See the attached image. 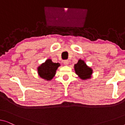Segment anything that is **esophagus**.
<instances>
[{"mask_svg": "<svg viewBox=\"0 0 125 125\" xmlns=\"http://www.w3.org/2000/svg\"><path fill=\"white\" fill-rule=\"evenodd\" d=\"M64 64L65 65H68L69 64V60H65L64 61Z\"/></svg>", "mask_w": 125, "mask_h": 125, "instance_id": "esophagus-1", "label": "esophagus"}]
</instances>
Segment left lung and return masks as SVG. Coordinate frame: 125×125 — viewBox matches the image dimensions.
<instances>
[{
	"label": "left lung",
	"mask_w": 125,
	"mask_h": 125,
	"mask_svg": "<svg viewBox=\"0 0 125 125\" xmlns=\"http://www.w3.org/2000/svg\"><path fill=\"white\" fill-rule=\"evenodd\" d=\"M74 70L78 77L83 80L90 78L93 73L92 68L88 67L84 61L82 60H79L78 62L74 65Z\"/></svg>",
	"instance_id": "obj_1"
}]
</instances>
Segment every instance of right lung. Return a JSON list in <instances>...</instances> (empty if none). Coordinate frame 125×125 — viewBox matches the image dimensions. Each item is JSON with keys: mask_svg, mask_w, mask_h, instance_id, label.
<instances>
[{"mask_svg": "<svg viewBox=\"0 0 125 125\" xmlns=\"http://www.w3.org/2000/svg\"><path fill=\"white\" fill-rule=\"evenodd\" d=\"M60 65L59 63H54L51 59H48L37 68L38 74L43 79L47 81L51 80L53 78L56 70Z\"/></svg>", "mask_w": 125, "mask_h": 125, "instance_id": "right-lung-1", "label": "right lung"}]
</instances>
